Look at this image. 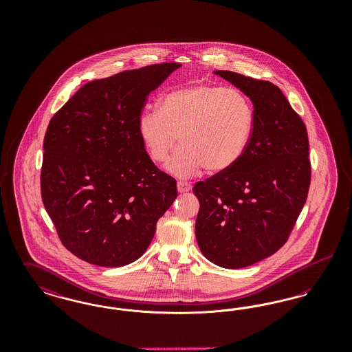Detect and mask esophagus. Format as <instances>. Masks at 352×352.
<instances>
[{"label": "esophagus", "mask_w": 352, "mask_h": 352, "mask_svg": "<svg viewBox=\"0 0 352 352\" xmlns=\"http://www.w3.org/2000/svg\"><path fill=\"white\" fill-rule=\"evenodd\" d=\"M177 188H178L179 192H187V191L191 190V184L184 182V181H178Z\"/></svg>", "instance_id": "esophagus-1"}]
</instances>
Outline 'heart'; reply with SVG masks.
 <instances>
[{"instance_id":"b5f03b06","label":"heart","mask_w":352,"mask_h":352,"mask_svg":"<svg viewBox=\"0 0 352 352\" xmlns=\"http://www.w3.org/2000/svg\"><path fill=\"white\" fill-rule=\"evenodd\" d=\"M253 128V107L241 91L207 83L171 89L160 109H145L137 120L138 135L154 162L168 158L179 135L184 145L166 168L181 178L203 168L211 174L234 168L250 146Z\"/></svg>"}]
</instances>
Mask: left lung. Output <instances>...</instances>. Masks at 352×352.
<instances>
[{"instance_id":"left-lung-1","label":"left lung","mask_w":352,"mask_h":352,"mask_svg":"<svg viewBox=\"0 0 352 352\" xmlns=\"http://www.w3.org/2000/svg\"><path fill=\"white\" fill-rule=\"evenodd\" d=\"M214 74L251 99L254 128L234 168L194 186L195 236L215 265L245 268L278 251L301 214L311 179L309 138L277 85L232 71Z\"/></svg>"}]
</instances>
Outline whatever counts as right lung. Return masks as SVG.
I'll use <instances>...</instances> for the list:
<instances>
[{
	"label": "right lung",
	"instance_id": "right-lung-1",
	"mask_svg": "<svg viewBox=\"0 0 352 352\" xmlns=\"http://www.w3.org/2000/svg\"><path fill=\"white\" fill-rule=\"evenodd\" d=\"M179 63L122 71L83 87L54 115L41 192L60 241L84 261L116 268L140 258L177 198V182L145 151L137 120Z\"/></svg>",
	"mask_w": 352,
	"mask_h": 352
}]
</instances>
